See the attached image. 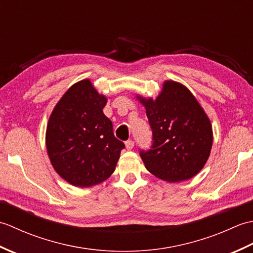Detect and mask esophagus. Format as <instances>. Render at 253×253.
<instances>
[{
  "instance_id": "34e87169",
  "label": "esophagus",
  "mask_w": 253,
  "mask_h": 253,
  "mask_svg": "<svg viewBox=\"0 0 253 253\" xmlns=\"http://www.w3.org/2000/svg\"><path fill=\"white\" fill-rule=\"evenodd\" d=\"M125 146H126L127 150H131L133 148V146H135V142H133L132 140H127L125 142Z\"/></svg>"
}]
</instances>
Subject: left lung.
<instances>
[{
	"instance_id": "left-lung-1",
	"label": "left lung",
	"mask_w": 253,
	"mask_h": 253,
	"mask_svg": "<svg viewBox=\"0 0 253 253\" xmlns=\"http://www.w3.org/2000/svg\"><path fill=\"white\" fill-rule=\"evenodd\" d=\"M136 98L146 107L153 135L152 148L140 151L146 169L169 182L196 176L213 144L211 122L196 96L182 84L165 80L155 99Z\"/></svg>"
}]
</instances>
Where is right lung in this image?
Wrapping results in <instances>:
<instances>
[{
	"instance_id": "1",
	"label": "right lung",
	"mask_w": 253,
	"mask_h": 253,
	"mask_svg": "<svg viewBox=\"0 0 253 253\" xmlns=\"http://www.w3.org/2000/svg\"><path fill=\"white\" fill-rule=\"evenodd\" d=\"M107 102L84 79L74 84L52 111L45 132L53 169L75 187L101 184L115 170L125 144L114 137L103 113Z\"/></svg>"
}]
</instances>
